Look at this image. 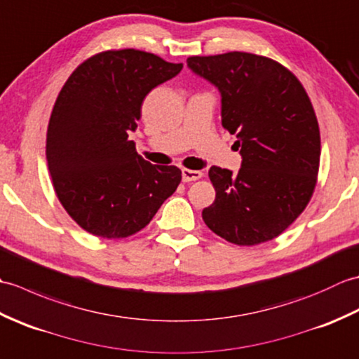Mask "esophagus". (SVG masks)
Returning a JSON list of instances; mask_svg holds the SVG:
<instances>
[{
  "label": "esophagus",
  "instance_id": "esophagus-1",
  "mask_svg": "<svg viewBox=\"0 0 359 359\" xmlns=\"http://www.w3.org/2000/svg\"><path fill=\"white\" fill-rule=\"evenodd\" d=\"M201 177H202V171L182 168V179H184V182H193V180H197Z\"/></svg>",
  "mask_w": 359,
  "mask_h": 359
}]
</instances>
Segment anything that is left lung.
Masks as SVG:
<instances>
[{"label":"left lung","instance_id":"obj_1","mask_svg":"<svg viewBox=\"0 0 359 359\" xmlns=\"http://www.w3.org/2000/svg\"><path fill=\"white\" fill-rule=\"evenodd\" d=\"M188 66L222 94V126L236 134L238 174L211 166L216 199L203 208L212 233L253 247L284 233L313 196L321 135L306 89L274 60L248 52L188 57Z\"/></svg>","mask_w":359,"mask_h":359}]
</instances>
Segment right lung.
<instances>
[{
	"label": "right lung",
	"instance_id": "add662e5",
	"mask_svg": "<svg viewBox=\"0 0 359 359\" xmlns=\"http://www.w3.org/2000/svg\"><path fill=\"white\" fill-rule=\"evenodd\" d=\"M184 65L151 52L109 49L77 66L53 104L46 135L52 185L67 215L104 239L139 233L177 189V166L137 154L143 98Z\"/></svg>",
	"mask_w": 359,
	"mask_h": 359
}]
</instances>
